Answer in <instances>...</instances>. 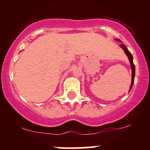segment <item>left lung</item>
Here are the masks:
<instances>
[{"label": "left lung", "instance_id": "1", "mask_svg": "<svg viewBox=\"0 0 150 150\" xmlns=\"http://www.w3.org/2000/svg\"><path fill=\"white\" fill-rule=\"evenodd\" d=\"M116 40H117V41H120L119 39H116ZM120 47H121L122 49H123V51H125V54L128 56V59H129V62H130V64H131V69H132V75H131V77H132V78H131V86H130V88H129V91H130L131 90V88H132V86H133V85H134V78H135V66H134V62H133L132 55H131V54L130 53V51L128 50L127 47L123 44H120Z\"/></svg>", "mask_w": 150, "mask_h": 150}]
</instances>
